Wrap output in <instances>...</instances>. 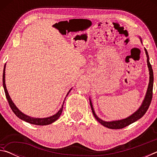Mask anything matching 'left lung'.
<instances>
[{"mask_svg":"<svg viewBox=\"0 0 157 157\" xmlns=\"http://www.w3.org/2000/svg\"><path fill=\"white\" fill-rule=\"evenodd\" d=\"M145 50L146 52V55H147V62L149 71H150V82H149V86H148V89L147 91V94H146L145 98L144 100H143L142 105L140 106V107L136 111V112H135L134 113H133L132 116H130L129 117H128V118H127L125 119H123V120H121V121L105 122V121H103L101 120V119H100L96 115H95L94 110V108H93L91 101L90 100V105H91L93 114H94V116L95 118V119H96V120L99 122L101 124H102L103 126L107 127V128L113 129H123V128H124V127L128 126L130 124L134 123V122H136V121L139 120V119H140L141 117L144 116V114L146 113V111H147L148 108L150 105L151 101H152V99L154 75H153V70H152V66H151L150 61H149V56H148L147 51L146 49H145Z\"/></svg>","mask_w":157,"mask_h":157,"instance_id":"left-lung-1","label":"left lung"}]
</instances>
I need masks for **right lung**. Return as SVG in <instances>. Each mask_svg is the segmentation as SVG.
I'll use <instances>...</instances> for the list:
<instances>
[{
  "label": "right lung",
  "mask_w": 157,
  "mask_h": 157,
  "mask_svg": "<svg viewBox=\"0 0 157 157\" xmlns=\"http://www.w3.org/2000/svg\"><path fill=\"white\" fill-rule=\"evenodd\" d=\"M5 65L4 66L3 74H2V84H3V87H4V90H5V96H6L7 100V101H8V103H9L10 108L12 109L13 112L15 113V115L17 116L18 118H19L20 119H21V120L24 121L25 122H28V123H29L36 124V125H46V124H51L53 123V122L57 121V119L59 118V117L61 116V114H62V110H63V103H64V102H63V105L62 106V108L60 109L59 111H58L56 114H55V115H53L50 117H48V118H31V117H30V116L25 115L24 113H23L21 111L18 110V108L16 107L15 105L14 104V102H12L11 98H10V95L8 94V92H7V90L6 89V86H5ZM70 91H69V92H70ZM66 96H67V95H66Z\"/></svg>",
  "instance_id": "right-lung-1"
}]
</instances>
